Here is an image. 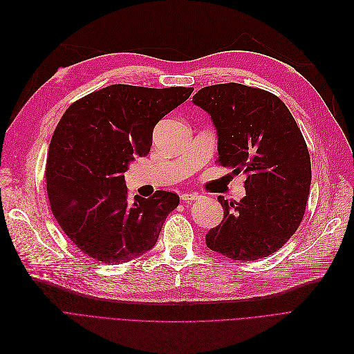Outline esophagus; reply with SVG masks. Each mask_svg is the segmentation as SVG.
Wrapping results in <instances>:
<instances>
[{
    "label": "esophagus",
    "mask_w": 354,
    "mask_h": 354,
    "mask_svg": "<svg viewBox=\"0 0 354 354\" xmlns=\"http://www.w3.org/2000/svg\"><path fill=\"white\" fill-rule=\"evenodd\" d=\"M180 198H181L183 201H186V203H192V201L198 200L200 196L196 194V193H183V194L180 196Z\"/></svg>",
    "instance_id": "34e87169"
}]
</instances>
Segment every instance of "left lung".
I'll return each instance as SVG.
<instances>
[{"label":"left lung","instance_id":"8db88e82","mask_svg":"<svg viewBox=\"0 0 354 354\" xmlns=\"http://www.w3.org/2000/svg\"><path fill=\"white\" fill-rule=\"evenodd\" d=\"M193 104L216 128L217 162L246 176V196H218L221 225L206 245L233 261H257L285 245L304 217L311 161L304 137L282 100L262 89L223 83L200 89Z\"/></svg>","mask_w":354,"mask_h":354}]
</instances>
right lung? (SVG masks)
<instances>
[{
	"instance_id": "obj_1",
	"label": "right lung",
	"mask_w": 354,
	"mask_h": 354,
	"mask_svg": "<svg viewBox=\"0 0 354 354\" xmlns=\"http://www.w3.org/2000/svg\"><path fill=\"white\" fill-rule=\"evenodd\" d=\"M193 91L111 85L63 113L48 147L47 194L57 223L89 258L118 265L157 243L180 198L158 190L129 201L124 173L149 153L157 122Z\"/></svg>"
}]
</instances>
